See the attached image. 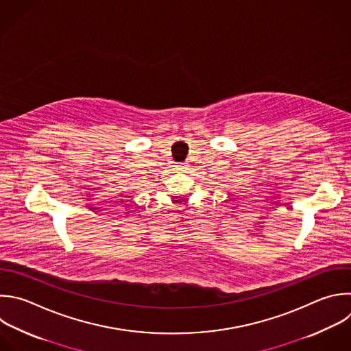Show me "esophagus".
<instances>
[{
    "label": "esophagus",
    "mask_w": 351,
    "mask_h": 351,
    "mask_svg": "<svg viewBox=\"0 0 351 351\" xmlns=\"http://www.w3.org/2000/svg\"><path fill=\"white\" fill-rule=\"evenodd\" d=\"M187 168H189V165H187L186 162L176 165V169H178V171H184V169H187Z\"/></svg>",
    "instance_id": "esophagus-1"
}]
</instances>
